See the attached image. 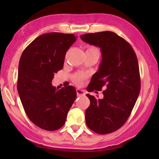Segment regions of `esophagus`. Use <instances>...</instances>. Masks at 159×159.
Here are the masks:
<instances>
[{
    "instance_id": "1",
    "label": "esophagus",
    "mask_w": 159,
    "mask_h": 159,
    "mask_svg": "<svg viewBox=\"0 0 159 159\" xmlns=\"http://www.w3.org/2000/svg\"><path fill=\"white\" fill-rule=\"evenodd\" d=\"M76 93H77V96H84L85 95V93L84 91L80 89H76Z\"/></svg>"
}]
</instances>
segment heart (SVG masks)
<instances>
[{
  "instance_id": "obj_1",
  "label": "heart",
  "mask_w": 159,
  "mask_h": 159,
  "mask_svg": "<svg viewBox=\"0 0 159 159\" xmlns=\"http://www.w3.org/2000/svg\"><path fill=\"white\" fill-rule=\"evenodd\" d=\"M88 50H92V51H98V50L95 48H90ZM86 77H87V75H86L85 74H83V73L79 74L75 76L74 79V81L75 83H76L77 85H80V84H81L83 80H84Z\"/></svg>"
}]
</instances>
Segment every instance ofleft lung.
<instances>
[{
    "instance_id": "left-lung-1",
    "label": "left lung",
    "mask_w": 159,
    "mask_h": 159,
    "mask_svg": "<svg viewBox=\"0 0 159 159\" xmlns=\"http://www.w3.org/2000/svg\"><path fill=\"white\" fill-rule=\"evenodd\" d=\"M83 41L100 48L102 61L88 91L104 88V98L87 94L90 104L85 110L88 127L101 134L119 129L128 120L140 91L138 59L128 43L112 31L86 34Z\"/></svg>"
}]
</instances>
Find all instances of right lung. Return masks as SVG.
<instances>
[{"label": "right lung", "instance_id": "add662e5", "mask_svg": "<svg viewBox=\"0 0 159 159\" xmlns=\"http://www.w3.org/2000/svg\"><path fill=\"white\" fill-rule=\"evenodd\" d=\"M74 34L52 32L41 35L25 48L19 63L17 90L26 115L45 130L64 125L76 98L73 86L57 90L52 85L55 73L63 68Z\"/></svg>", "mask_w": 159, "mask_h": 159}]
</instances>
